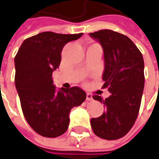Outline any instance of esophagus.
Returning <instances> with one entry per match:
<instances>
[{
  "label": "esophagus",
  "mask_w": 159,
  "mask_h": 159,
  "mask_svg": "<svg viewBox=\"0 0 159 159\" xmlns=\"http://www.w3.org/2000/svg\"><path fill=\"white\" fill-rule=\"evenodd\" d=\"M92 99H93V98H92V95H91V94H86V100H87V101H90V100H92Z\"/></svg>",
  "instance_id": "34e87169"
}]
</instances>
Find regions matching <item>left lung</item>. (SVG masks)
<instances>
[{
	"label": "left lung",
	"instance_id": "left-lung-1",
	"mask_svg": "<svg viewBox=\"0 0 159 159\" xmlns=\"http://www.w3.org/2000/svg\"><path fill=\"white\" fill-rule=\"evenodd\" d=\"M101 44L103 50V88L111 94L104 100L95 95L93 98L103 103L102 116L91 118L94 133L107 140L123 138L133 126L139 115L144 86L143 56L134 43L125 34L110 30L89 33Z\"/></svg>",
	"mask_w": 159,
	"mask_h": 159
}]
</instances>
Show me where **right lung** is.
<instances>
[{
    "label": "right lung",
    "instance_id": "right-lung-1",
    "mask_svg": "<svg viewBox=\"0 0 159 159\" xmlns=\"http://www.w3.org/2000/svg\"><path fill=\"white\" fill-rule=\"evenodd\" d=\"M82 35L43 32L26 39L15 57V84L21 110L30 127L43 137L57 138L64 133L70 111L86 98L79 87L57 89L52 80L62 48Z\"/></svg>",
    "mask_w": 159,
    "mask_h": 159
}]
</instances>
